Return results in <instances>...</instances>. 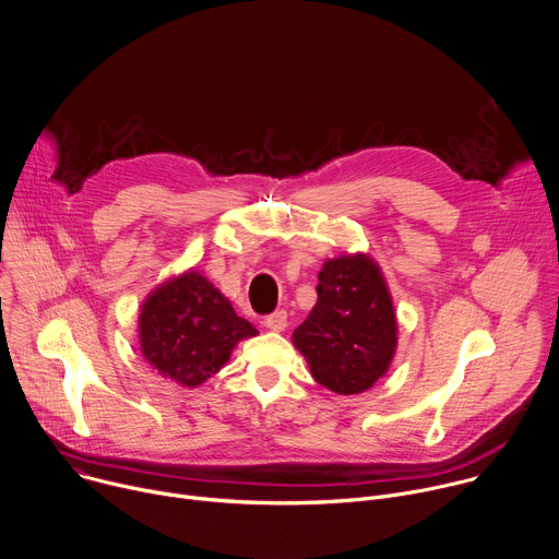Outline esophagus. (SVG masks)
Here are the masks:
<instances>
[{"label":"esophagus","instance_id":"esophagus-1","mask_svg":"<svg viewBox=\"0 0 559 559\" xmlns=\"http://www.w3.org/2000/svg\"><path fill=\"white\" fill-rule=\"evenodd\" d=\"M264 325H266L269 330L282 332V330L288 325V321H286V310H275V312H271V314L264 319Z\"/></svg>","mask_w":559,"mask_h":559}]
</instances>
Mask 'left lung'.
Masks as SVG:
<instances>
[{"label":"left lung","instance_id":"obj_1","mask_svg":"<svg viewBox=\"0 0 559 559\" xmlns=\"http://www.w3.org/2000/svg\"><path fill=\"white\" fill-rule=\"evenodd\" d=\"M317 295L293 342L319 385L361 394L385 374L396 348V317L383 275L361 253L342 255L323 264Z\"/></svg>","mask_w":559,"mask_h":559}]
</instances>
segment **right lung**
<instances>
[{"mask_svg": "<svg viewBox=\"0 0 559 559\" xmlns=\"http://www.w3.org/2000/svg\"><path fill=\"white\" fill-rule=\"evenodd\" d=\"M141 350L163 377L195 388L258 330L200 273L189 271L158 286L141 310Z\"/></svg>", "mask_w": 559, "mask_h": 559, "instance_id": "obj_1", "label": "right lung"}]
</instances>
